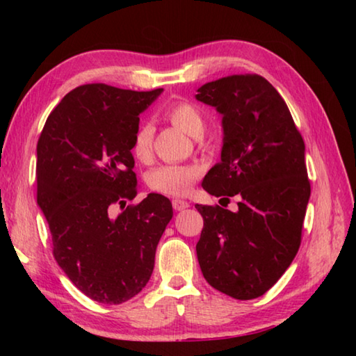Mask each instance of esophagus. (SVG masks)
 <instances>
[{"label":"esophagus","mask_w":356,"mask_h":356,"mask_svg":"<svg viewBox=\"0 0 356 356\" xmlns=\"http://www.w3.org/2000/svg\"><path fill=\"white\" fill-rule=\"evenodd\" d=\"M172 207L174 210H177V212H180V210H185L190 207V202L188 201H184V200H172Z\"/></svg>","instance_id":"1"}]
</instances>
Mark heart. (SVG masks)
Segmentation results:
<instances>
[{
    "label": "heart",
    "instance_id": "obj_1",
    "mask_svg": "<svg viewBox=\"0 0 356 356\" xmlns=\"http://www.w3.org/2000/svg\"><path fill=\"white\" fill-rule=\"evenodd\" d=\"M166 119L191 136H201L206 120L201 110L186 100L172 102L165 110ZM152 125L141 122L138 125L131 141V154L138 161H147L152 155ZM200 176L196 166L190 165H163L149 172L147 185L150 190L168 196H182L190 190Z\"/></svg>",
    "mask_w": 356,
    "mask_h": 356
}]
</instances>
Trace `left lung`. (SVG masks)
I'll return each instance as SVG.
<instances>
[{
	"mask_svg": "<svg viewBox=\"0 0 356 356\" xmlns=\"http://www.w3.org/2000/svg\"><path fill=\"white\" fill-rule=\"evenodd\" d=\"M196 99L222 114L221 161L202 188L238 210L200 206L196 243L202 275L216 291L252 300L275 286L301 243L311 184L305 141L280 92L257 74L202 84Z\"/></svg>",
	"mask_w": 356,
	"mask_h": 356,
	"instance_id": "left-lung-1",
	"label": "left lung"
}]
</instances>
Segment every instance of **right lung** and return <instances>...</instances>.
Returning a JSON list of instances; mask_svg holds the SVG:
<instances>
[{"label":"right lung","instance_id":"right-lung-1","mask_svg":"<svg viewBox=\"0 0 356 356\" xmlns=\"http://www.w3.org/2000/svg\"><path fill=\"white\" fill-rule=\"evenodd\" d=\"M161 89L83 84L50 113L38 141V204L53 256L76 289L105 305L135 297L154 272L155 250L172 218L171 201L138 193L131 141L140 113ZM119 205L118 217L111 209Z\"/></svg>","mask_w":356,"mask_h":356}]
</instances>
